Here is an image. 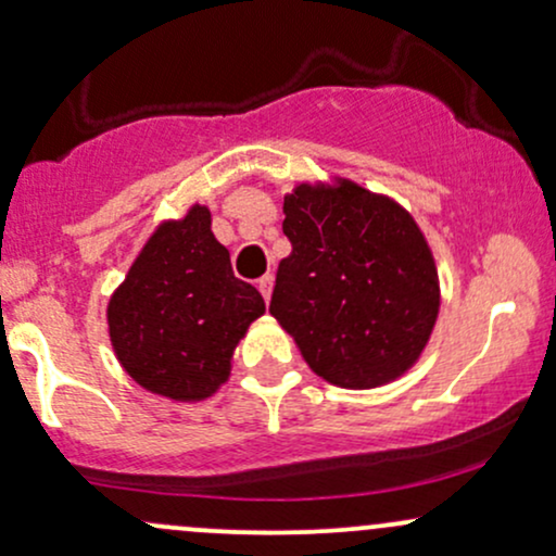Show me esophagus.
<instances>
[{
	"label": "esophagus",
	"mask_w": 556,
	"mask_h": 556,
	"mask_svg": "<svg viewBox=\"0 0 556 556\" xmlns=\"http://www.w3.org/2000/svg\"><path fill=\"white\" fill-rule=\"evenodd\" d=\"M256 285H258L261 295H264L266 303H269V300H271V290H274V277H271V274H266V277H261Z\"/></svg>",
	"instance_id": "esophagus-1"
}]
</instances>
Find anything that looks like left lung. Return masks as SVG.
Returning <instances> with one entry per match:
<instances>
[{"mask_svg": "<svg viewBox=\"0 0 556 556\" xmlns=\"http://www.w3.org/2000/svg\"><path fill=\"white\" fill-rule=\"evenodd\" d=\"M292 253L269 314L316 376L342 389L392 384L416 366L442 305L424 229L394 198L348 177L285 195Z\"/></svg>", "mask_w": 556, "mask_h": 556, "instance_id": "obj_1", "label": "left lung"}]
</instances>
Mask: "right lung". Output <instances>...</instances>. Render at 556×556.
<instances>
[{
  "label": "right lung",
  "instance_id": "obj_1",
  "mask_svg": "<svg viewBox=\"0 0 556 556\" xmlns=\"http://www.w3.org/2000/svg\"><path fill=\"white\" fill-rule=\"evenodd\" d=\"M266 305L232 274L212 212L193 203L164 219L140 248L106 305L114 355L146 392L203 402L229 381L232 355Z\"/></svg>",
  "mask_w": 556,
  "mask_h": 556
}]
</instances>
